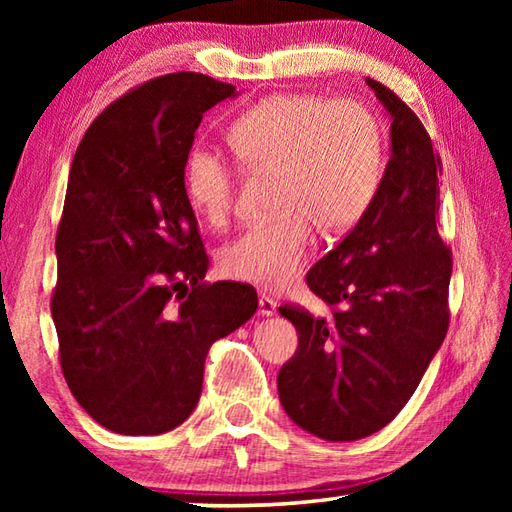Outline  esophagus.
<instances>
[{
  "instance_id": "esophagus-1",
  "label": "esophagus",
  "mask_w": 512,
  "mask_h": 512,
  "mask_svg": "<svg viewBox=\"0 0 512 512\" xmlns=\"http://www.w3.org/2000/svg\"><path fill=\"white\" fill-rule=\"evenodd\" d=\"M275 309L277 302L271 296H266V293H259V311H262V316H273Z\"/></svg>"
}]
</instances>
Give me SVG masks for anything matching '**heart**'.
<instances>
[{
  "mask_svg": "<svg viewBox=\"0 0 512 512\" xmlns=\"http://www.w3.org/2000/svg\"><path fill=\"white\" fill-rule=\"evenodd\" d=\"M225 140L244 169L273 171L277 207L221 250V271L232 280L284 287L309 259L316 225L323 232L352 228L379 192L384 133L375 112L357 99L273 94L230 121ZM183 180L198 214L210 223L228 219L237 176L219 151L194 144Z\"/></svg>",
  "mask_w": 512,
  "mask_h": 512,
  "instance_id": "b5f03b06",
  "label": "heart"
}]
</instances>
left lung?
I'll list each match as a JSON object with an SVG mask.
<instances>
[{"mask_svg":"<svg viewBox=\"0 0 512 512\" xmlns=\"http://www.w3.org/2000/svg\"><path fill=\"white\" fill-rule=\"evenodd\" d=\"M366 83L393 117V151L368 212L307 273L332 316L280 307L298 332L296 357L277 375L280 402L332 443L386 427L449 327L452 250L436 225L443 162L418 115L386 85Z\"/></svg>","mask_w":512,"mask_h":512,"instance_id":"8db88e82","label":"left lung"}]
</instances>
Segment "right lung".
<instances>
[{"mask_svg": "<svg viewBox=\"0 0 512 512\" xmlns=\"http://www.w3.org/2000/svg\"><path fill=\"white\" fill-rule=\"evenodd\" d=\"M235 85L196 72L121 94L85 131L56 232L51 316L69 391L101 427L158 436L189 418L212 343L257 311L241 282H205L185 192L203 112Z\"/></svg>", "mask_w": 512, "mask_h": 512, "instance_id": "add662e5", "label": "right lung"}]
</instances>
